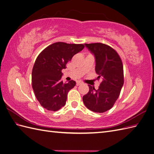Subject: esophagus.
Here are the masks:
<instances>
[{"mask_svg":"<svg viewBox=\"0 0 154 154\" xmlns=\"http://www.w3.org/2000/svg\"><path fill=\"white\" fill-rule=\"evenodd\" d=\"M81 84H82V82H80V81L76 82V85H77V86L80 85H81Z\"/></svg>","mask_w":154,"mask_h":154,"instance_id":"34e87169","label":"esophagus"}]
</instances>
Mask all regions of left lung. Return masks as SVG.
Wrapping results in <instances>:
<instances>
[{
  "mask_svg": "<svg viewBox=\"0 0 154 154\" xmlns=\"http://www.w3.org/2000/svg\"><path fill=\"white\" fill-rule=\"evenodd\" d=\"M94 55L95 71L102 80L97 90L88 85L89 91L83 96V101L88 109L103 113L113 106L123 85V67L116 51L110 46L101 44H85Z\"/></svg>",
  "mask_w": 154,
  "mask_h": 154,
  "instance_id": "obj_1",
  "label": "left lung"
}]
</instances>
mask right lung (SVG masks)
<instances>
[{
    "mask_svg": "<svg viewBox=\"0 0 154 154\" xmlns=\"http://www.w3.org/2000/svg\"><path fill=\"white\" fill-rule=\"evenodd\" d=\"M84 48L83 44L56 42L44 49L37 57L32 71V87L37 100L44 109L57 111L66 103L69 91L75 81L63 83L62 70L74 54Z\"/></svg>",
    "mask_w": 154,
    "mask_h": 154,
    "instance_id": "right-lung-1",
    "label": "right lung"
}]
</instances>
